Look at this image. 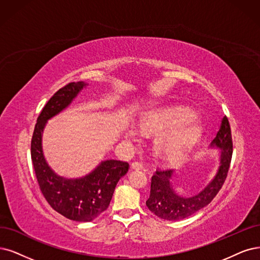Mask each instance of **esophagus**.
Returning <instances> with one entry per match:
<instances>
[{
  "label": "esophagus",
  "instance_id": "obj_1",
  "mask_svg": "<svg viewBox=\"0 0 260 260\" xmlns=\"http://www.w3.org/2000/svg\"><path fill=\"white\" fill-rule=\"evenodd\" d=\"M132 169H135V170H140L143 168V165L142 162H139V161H133L132 165H131Z\"/></svg>",
  "mask_w": 260,
  "mask_h": 260
}]
</instances>
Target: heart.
<instances>
[{"instance_id":"heart-1","label":"heart","mask_w":260,"mask_h":260,"mask_svg":"<svg viewBox=\"0 0 260 260\" xmlns=\"http://www.w3.org/2000/svg\"><path fill=\"white\" fill-rule=\"evenodd\" d=\"M141 132L158 134L166 131L157 142L161 155L176 157L194 145L200 135V126L193 112L182 108L160 109L149 113L140 123ZM127 136L135 139L137 134L128 129Z\"/></svg>"}]
</instances>
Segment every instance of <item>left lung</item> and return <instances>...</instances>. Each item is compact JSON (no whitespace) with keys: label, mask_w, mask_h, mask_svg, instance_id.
<instances>
[{"label":"left lung","mask_w":260,"mask_h":260,"mask_svg":"<svg viewBox=\"0 0 260 260\" xmlns=\"http://www.w3.org/2000/svg\"><path fill=\"white\" fill-rule=\"evenodd\" d=\"M210 148L220 151L219 166L213 179L194 196L183 197L177 194L171 183L174 170H156L151 180L150 197L146 203L152 213L162 219L180 220L193 215L213 200L226 180L233 156L232 131L226 117L222 119L218 132L210 143Z\"/></svg>","instance_id":"obj_1"}]
</instances>
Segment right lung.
I'll return each instance as SVG.
<instances>
[{"mask_svg":"<svg viewBox=\"0 0 260 260\" xmlns=\"http://www.w3.org/2000/svg\"><path fill=\"white\" fill-rule=\"evenodd\" d=\"M88 83L71 82L48 101L37 118L31 141V157L38 185L48 204L76 222H91L108 208L119 180L128 171V162L106 159L81 178L61 177L48 165L43 152V132L48 120L66 109Z\"/></svg>","mask_w":260,"mask_h":260,"instance_id":"right-lung-1","label":"right lung"}]
</instances>
